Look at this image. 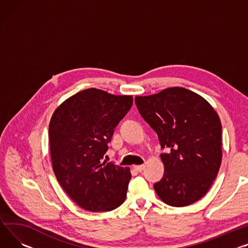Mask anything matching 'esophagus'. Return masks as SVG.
I'll list each match as a JSON object with an SVG mask.
<instances>
[{
    "instance_id": "obj_1",
    "label": "esophagus",
    "mask_w": 248,
    "mask_h": 248,
    "mask_svg": "<svg viewBox=\"0 0 248 248\" xmlns=\"http://www.w3.org/2000/svg\"><path fill=\"white\" fill-rule=\"evenodd\" d=\"M134 169L137 170V171H142L144 170V164H141V166H135Z\"/></svg>"
}]
</instances>
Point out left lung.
Wrapping results in <instances>:
<instances>
[{"label": "left lung", "instance_id": "obj_1", "mask_svg": "<svg viewBox=\"0 0 248 248\" xmlns=\"http://www.w3.org/2000/svg\"><path fill=\"white\" fill-rule=\"evenodd\" d=\"M143 120L157 134L164 173L154 188L171 206L200 201L217 178L222 159L221 123L217 110L187 89L173 87L135 97Z\"/></svg>", "mask_w": 248, "mask_h": 248}]
</instances>
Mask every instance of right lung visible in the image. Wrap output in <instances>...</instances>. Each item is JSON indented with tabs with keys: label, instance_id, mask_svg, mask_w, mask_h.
Instances as JSON below:
<instances>
[{
	"label": "right lung",
	"instance_id": "right-lung-1",
	"mask_svg": "<svg viewBox=\"0 0 248 248\" xmlns=\"http://www.w3.org/2000/svg\"><path fill=\"white\" fill-rule=\"evenodd\" d=\"M133 105L131 95L87 89L63 101L48 125L52 167L59 184L82 209L110 211L125 200L129 168L103 161L114 127Z\"/></svg>",
	"mask_w": 248,
	"mask_h": 248
}]
</instances>
